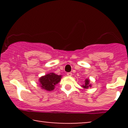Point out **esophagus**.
Here are the masks:
<instances>
[{
  "label": "esophagus",
  "instance_id": "esophagus-1",
  "mask_svg": "<svg viewBox=\"0 0 128 128\" xmlns=\"http://www.w3.org/2000/svg\"><path fill=\"white\" fill-rule=\"evenodd\" d=\"M72 73L71 72H69L67 73V76H72Z\"/></svg>",
  "mask_w": 128,
  "mask_h": 128
}]
</instances>
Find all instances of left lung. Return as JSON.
I'll return each mask as SVG.
<instances>
[{
    "instance_id": "1",
    "label": "left lung",
    "mask_w": 128,
    "mask_h": 128,
    "mask_svg": "<svg viewBox=\"0 0 128 128\" xmlns=\"http://www.w3.org/2000/svg\"><path fill=\"white\" fill-rule=\"evenodd\" d=\"M82 87H83L84 89H88V88L92 87V84L90 83V80L88 78H86L84 82V84L82 85Z\"/></svg>"
}]
</instances>
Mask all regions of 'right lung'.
I'll return each instance as SVG.
<instances>
[{"label": "right lung", "instance_id": "1", "mask_svg": "<svg viewBox=\"0 0 128 128\" xmlns=\"http://www.w3.org/2000/svg\"><path fill=\"white\" fill-rule=\"evenodd\" d=\"M62 77V75H58L53 72L48 73L39 78L40 86L42 90L48 92L54 90L55 86L60 82Z\"/></svg>", "mask_w": 128, "mask_h": 128}]
</instances>
